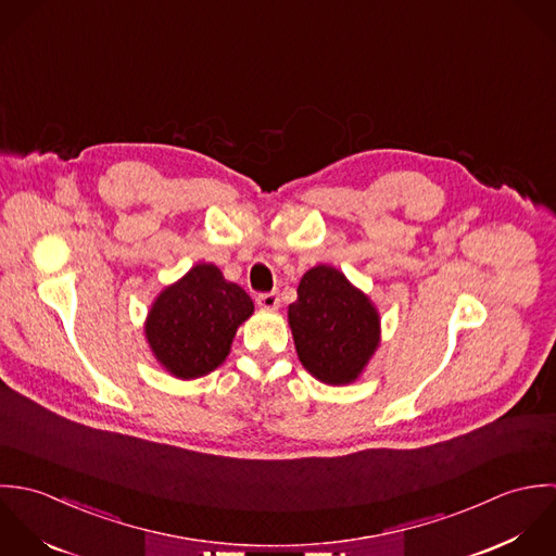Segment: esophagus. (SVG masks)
<instances>
[{
  "label": "esophagus",
  "mask_w": 556,
  "mask_h": 556,
  "mask_svg": "<svg viewBox=\"0 0 556 556\" xmlns=\"http://www.w3.org/2000/svg\"><path fill=\"white\" fill-rule=\"evenodd\" d=\"M257 305L264 307V309H277L279 307L277 292H262V294H257Z\"/></svg>",
  "instance_id": "34e87169"
}]
</instances>
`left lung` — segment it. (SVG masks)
<instances>
[{
  "label": "left lung",
  "instance_id": "obj_1",
  "mask_svg": "<svg viewBox=\"0 0 556 556\" xmlns=\"http://www.w3.org/2000/svg\"><path fill=\"white\" fill-rule=\"evenodd\" d=\"M288 318L301 363L327 384L356 380L378 345L376 309L331 266L303 275Z\"/></svg>",
  "mask_w": 556,
  "mask_h": 556
}]
</instances>
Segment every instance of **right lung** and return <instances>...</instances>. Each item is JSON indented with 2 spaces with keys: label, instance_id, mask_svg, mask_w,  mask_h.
Returning <instances> with one entry per match:
<instances>
[{
  "label": "right lung",
  "instance_id": "1",
  "mask_svg": "<svg viewBox=\"0 0 556 556\" xmlns=\"http://www.w3.org/2000/svg\"><path fill=\"white\" fill-rule=\"evenodd\" d=\"M253 314L251 296L223 279L213 264H198L154 303L146 337L154 356L178 378L219 367L240 323Z\"/></svg>",
  "mask_w": 556,
  "mask_h": 556
}]
</instances>
